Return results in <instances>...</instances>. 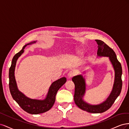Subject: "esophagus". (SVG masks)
Masks as SVG:
<instances>
[{"label":"esophagus","mask_w":129,"mask_h":129,"mask_svg":"<svg viewBox=\"0 0 129 129\" xmlns=\"http://www.w3.org/2000/svg\"><path fill=\"white\" fill-rule=\"evenodd\" d=\"M75 74H76L75 72L74 71H70L68 74V77L69 79H71V78H72L74 76H75Z\"/></svg>","instance_id":"esophagus-1"}]
</instances>
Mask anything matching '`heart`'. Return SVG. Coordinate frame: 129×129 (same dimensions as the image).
Wrapping results in <instances>:
<instances>
[{"mask_svg":"<svg viewBox=\"0 0 129 129\" xmlns=\"http://www.w3.org/2000/svg\"><path fill=\"white\" fill-rule=\"evenodd\" d=\"M78 54H81V52L79 51V52H78Z\"/></svg>","mask_w":129,"mask_h":129,"instance_id":"heart-1","label":"heart"}]
</instances>
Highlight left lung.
I'll list each match as a JSON object with an SVG mask.
<instances>
[{
  "instance_id": "1",
  "label": "left lung",
  "mask_w": 129,
  "mask_h": 129,
  "mask_svg": "<svg viewBox=\"0 0 129 129\" xmlns=\"http://www.w3.org/2000/svg\"><path fill=\"white\" fill-rule=\"evenodd\" d=\"M98 45L97 56L108 57L115 71V80L112 90L106 100L99 104L93 105L85 102L83 97L86 90V83L84 77L82 75L74 76L72 81L75 84V93L74 99L77 106L82 110L93 114L102 113L108 110L112 106L122 88V66L118 61L115 52L105 43L100 40H95ZM85 73V72L83 73Z\"/></svg>"
}]
</instances>
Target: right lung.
<instances>
[{"label": "right lung", "mask_w": 129, "mask_h": 129, "mask_svg": "<svg viewBox=\"0 0 129 129\" xmlns=\"http://www.w3.org/2000/svg\"><path fill=\"white\" fill-rule=\"evenodd\" d=\"M36 42L37 41H34L25 45L20 52L15 54L12 61L9 69V88L12 96L23 110L33 115L42 114L50 110L55 103V96L58 89L67 81L66 78L63 77L53 82L50 85L46 98L42 100L29 99L19 90L14 76L17 61L24 53L26 47L27 45L35 44Z\"/></svg>", "instance_id": "1"}]
</instances>
